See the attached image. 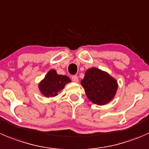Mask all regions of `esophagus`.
Masks as SVG:
<instances>
[{"instance_id": "esophagus-1", "label": "esophagus", "mask_w": 149, "mask_h": 149, "mask_svg": "<svg viewBox=\"0 0 149 149\" xmlns=\"http://www.w3.org/2000/svg\"><path fill=\"white\" fill-rule=\"evenodd\" d=\"M72 81H73V82H75V83H77V82L79 81V78L76 76H72Z\"/></svg>"}]
</instances>
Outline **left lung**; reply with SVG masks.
Listing matches in <instances>:
<instances>
[{"label": "left lung", "instance_id": "1", "mask_svg": "<svg viewBox=\"0 0 149 149\" xmlns=\"http://www.w3.org/2000/svg\"><path fill=\"white\" fill-rule=\"evenodd\" d=\"M81 84L88 99L98 105H105L112 100L118 89L116 79L106 71L95 67L86 70Z\"/></svg>", "mask_w": 149, "mask_h": 149}]
</instances>
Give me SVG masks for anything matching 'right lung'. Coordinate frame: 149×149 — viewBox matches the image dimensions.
<instances>
[{
    "label": "right lung",
    "instance_id": "obj_1",
    "mask_svg": "<svg viewBox=\"0 0 149 149\" xmlns=\"http://www.w3.org/2000/svg\"><path fill=\"white\" fill-rule=\"evenodd\" d=\"M71 82L70 78L65 75L57 74L54 69L50 70L45 77L38 84L40 92L46 97H53L64 89L67 84Z\"/></svg>",
    "mask_w": 149,
    "mask_h": 149
}]
</instances>
